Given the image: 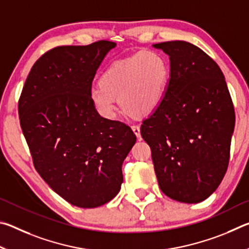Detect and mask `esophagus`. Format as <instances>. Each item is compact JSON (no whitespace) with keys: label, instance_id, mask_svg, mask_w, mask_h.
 Listing matches in <instances>:
<instances>
[{"label":"esophagus","instance_id":"esophagus-1","mask_svg":"<svg viewBox=\"0 0 249 249\" xmlns=\"http://www.w3.org/2000/svg\"><path fill=\"white\" fill-rule=\"evenodd\" d=\"M132 129H133V132L135 133V135H136V136L140 138L141 137V127H140V125L133 124L132 125Z\"/></svg>","mask_w":249,"mask_h":249}]
</instances>
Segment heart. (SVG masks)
Masks as SVG:
<instances>
[{"label":"heart","mask_w":249,"mask_h":249,"mask_svg":"<svg viewBox=\"0 0 249 249\" xmlns=\"http://www.w3.org/2000/svg\"><path fill=\"white\" fill-rule=\"evenodd\" d=\"M170 67L158 53H138L115 61L105 70L100 84L92 86L90 99L105 119H114L119 103L132 114H148L166 94Z\"/></svg>","instance_id":"obj_1"}]
</instances>
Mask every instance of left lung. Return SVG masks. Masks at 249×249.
Listing matches in <instances>:
<instances>
[{"label": "left lung", "mask_w": 249, "mask_h": 249, "mask_svg": "<svg viewBox=\"0 0 249 249\" xmlns=\"http://www.w3.org/2000/svg\"><path fill=\"white\" fill-rule=\"evenodd\" d=\"M170 59L166 94L142 121L158 184L167 196L199 203L216 190L230 161L235 112L220 67L183 40L154 45Z\"/></svg>", "instance_id": "1"}]
</instances>
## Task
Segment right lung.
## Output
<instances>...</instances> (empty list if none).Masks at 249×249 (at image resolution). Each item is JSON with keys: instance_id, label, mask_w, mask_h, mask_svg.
Here are the masks:
<instances>
[{"instance_id": "1", "label": "right lung", "mask_w": 249, "mask_h": 249, "mask_svg": "<svg viewBox=\"0 0 249 249\" xmlns=\"http://www.w3.org/2000/svg\"><path fill=\"white\" fill-rule=\"evenodd\" d=\"M115 43L59 46L31 69L18 100L19 123L41 178L83 209L111 201L123 182L122 165L136 135L104 119L90 99L96 70Z\"/></svg>"}]
</instances>
